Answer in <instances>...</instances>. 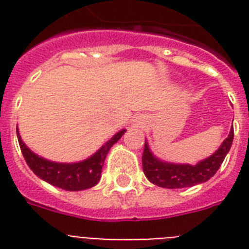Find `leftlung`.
I'll list each match as a JSON object with an SVG mask.
<instances>
[{
  "instance_id": "obj_1",
  "label": "left lung",
  "mask_w": 249,
  "mask_h": 249,
  "mask_svg": "<svg viewBox=\"0 0 249 249\" xmlns=\"http://www.w3.org/2000/svg\"><path fill=\"white\" fill-rule=\"evenodd\" d=\"M234 140V129L230 130V134L222 142L220 148L213 155L205 160L197 163L196 165L190 164H172L165 163L163 160L152 155L148 148V144L144 143L143 155H142V166L144 176L154 185L165 189H182L190 186L203 183L213 177L224 163L225 156L228 155Z\"/></svg>"
}]
</instances>
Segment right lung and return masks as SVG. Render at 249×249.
<instances>
[{
  "mask_svg": "<svg viewBox=\"0 0 249 249\" xmlns=\"http://www.w3.org/2000/svg\"><path fill=\"white\" fill-rule=\"evenodd\" d=\"M124 133L125 129L116 133L94 155L90 156L89 159L79 161V163L63 164L46 160L31 151L21 141L19 130L17 129V136L21 154L24 156L29 168L33 170V173L50 185L67 190V191H80V190L90 189L97 185L101 179L102 166H103L109 148L120 140Z\"/></svg>",
  "mask_w": 249,
  "mask_h": 249,
  "instance_id": "right-lung-1",
  "label": "right lung"
}]
</instances>
